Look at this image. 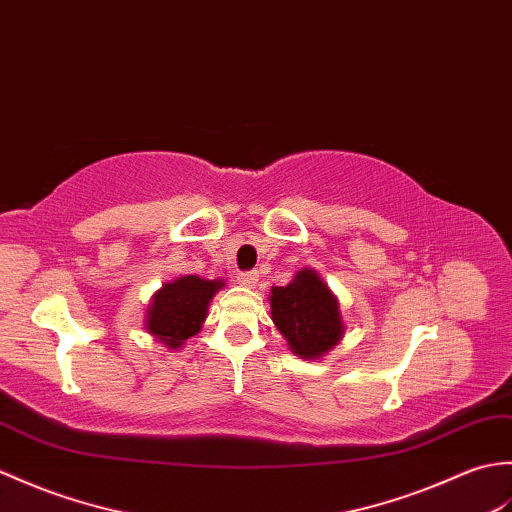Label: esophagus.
<instances>
[{
	"label": "esophagus",
	"instance_id": "obj_1",
	"mask_svg": "<svg viewBox=\"0 0 512 512\" xmlns=\"http://www.w3.org/2000/svg\"><path fill=\"white\" fill-rule=\"evenodd\" d=\"M236 280H238V285H243V287H254L258 280V274L256 271H245V274H238Z\"/></svg>",
	"mask_w": 512,
	"mask_h": 512
}]
</instances>
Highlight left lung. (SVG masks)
<instances>
[{
	"mask_svg": "<svg viewBox=\"0 0 512 512\" xmlns=\"http://www.w3.org/2000/svg\"><path fill=\"white\" fill-rule=\"evenodd\" d=\"M271 320L302 359H320L344 335L339 302L315 269H300L287 287H271Z\"/></svg>",
	"mask_w": 512,
	"mask_h": 512,
	"instance_id": "8db88e82",
	"label": "left lung"
}]
</instances>
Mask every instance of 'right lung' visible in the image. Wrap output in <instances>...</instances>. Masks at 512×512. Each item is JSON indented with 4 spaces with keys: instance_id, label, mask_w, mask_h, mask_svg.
Instances as JSON below:
<instances>
[{
    "instance_id": "1",
    "label": "right lung",
    "mask_w": 512,
    "mask_h": 512,
    "mask_svg": "<svg viewBox=\"0 0 512 512\" xmlns=\"http://www.w3.org/2000/svg\"><path fill=\"white\" fill-rule=\"evenodd\" d=\"M223 280L181 276L153 295L146 311V331L166 348H181L188 337L201 331L208 317L214 293L223 289Z\"/></svg>"
}]
</instances>
